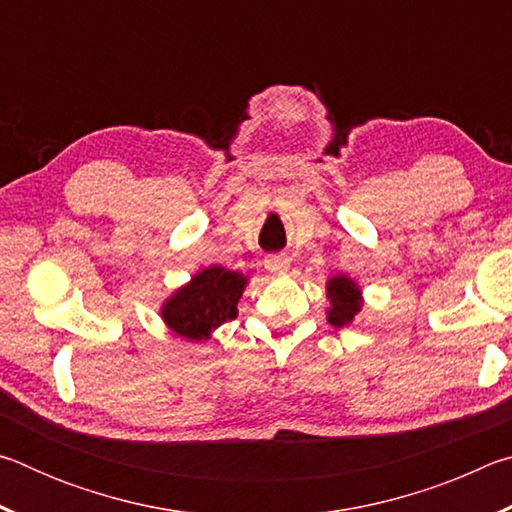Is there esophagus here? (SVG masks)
Masks as SVG:
<instances>
[{
    "label": "esophagus",
    "instance_id": "esophagus-1",
    "mask_svg": "<svg viewBox=\"0 0 512 512\" xmlns=\"http://www.w3.org/2000/svg\"><path fill=\"white\" fill-rule=\"evenodd\" d=\"M264 266H266L271 273L282 275V273H287L289 268H291V259H289L287 255H268Z\"/></svg>",
    "mask_w": 512,
    "mask_h": 512
}]
</instances>
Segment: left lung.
Returning a JSON list of instances; mask_svg holds the SVG:
<instances>
[{
	"label": "left lung",
	"mask_w": 512,
	"mask_h": 512,
	"mask_svg": "<svg viewBox=\"0 0 512 512\" xmlns=\"http://www.w3.org/2000/svg\"><path fill=\"white\" fill-rule=\"evenodd\" d=\"M325 293L329 302L325 311L327 323L332 327L352 325L363 309V293L359 284L350 275L339 273L325 282Z\"/></svg>",
	"instance_id": "1"
}]
</instances>
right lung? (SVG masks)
Wrapping results in <instances>:
<instances>
[{
  "label": "right lung",
  "instance_id": "add662e5",
  "mask_svg": "<svg viewBox=\"0 0 512 512\" xmlns=\"http://www.w3.org/2000/svg\"><path fill=\"white\" fill-rule=\"evenodd\" d=\"M248 287V277L223 266H207L192 275L183 287L171 291L162 302L160 318L180 339L203 343L223 323L237 318L239 300Z\"/></svg>",
  "mask_w": 512,
  "mask_h": 512
}]
</instances>
